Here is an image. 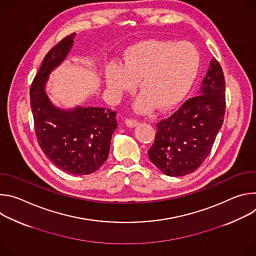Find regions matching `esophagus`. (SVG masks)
<instances>
[{"label": "esophagus", "mask_w": 256, "mask_h": 256, "mask_svg": "<svg viewBox=\"0 0 256 256\" xmlns=\"http://www.w3.org/2000/svg\"><path fill=\"white\" fill-rule=\"evenodd\" d=\"M126 124L130 128H134L138 124V122L136 120H132V118H126Z\"/></svg>", "instance_id": "34e87169"}]
</instances>
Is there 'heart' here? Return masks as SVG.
Segmentation results:
<instances>
[{
	"label": "heart",
	"instance_id": "1",
	"mask_svg": "<svg viewBox=\"0 0 256 256\" xmlns=\"http://www.w3.org/2000/svg\"><path fill=\"white\" fill-rule=\"evenodd\" d=\"M200 66V54L190 42L148 40L128 48L124 66L112 62L105 81L114 94L132 91L138 81L142 92L136 109L148 112L156 105L170 109L184 99L194 83Z\"/></svg>",
	"mask_w": 256,
	"mask_h": 256
}]
</instances>
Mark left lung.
<instances>
[{
    "label": "left lung",
    "instance_id": "8db88e82",
    "mask_svg": "<svg viewBox=\"0 0 256 256\" xmlns=\"http://www.w3.org/2000/svg\"><path fill=\"white\" fill-rule=\"evenodd\" d=\"M200 95L188 99L177 112L157 124L148 151L152 163L168 176L194 172L208 156L221 130L226 107L223 70L212 60Z\"/></svg>",
    "mask_w": 256,
    "mask_h": 256
}]
</instances>
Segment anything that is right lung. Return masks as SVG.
Segmentation results:
<instances>
[{
  "label": "right lung",
  "instance_id": "right-lung-1",
  "mask_svg": "<svg viewBox=\"0 0 256 256\" xmlns=\"http://www.w3.org/2000/svg\"><path fill=\"white\" fill-rule=\"evenodd\" d=\"M72 33L44 56L30 87V105L38 142L46 156L60 170L87 175L106 161L112 136L118 128L116 112L103 107H56L46 93L50 72L66 56L74 44Z\"/></svg>",
  "mask_w": 256,
  "mask_h": 256
}]
</instances>
